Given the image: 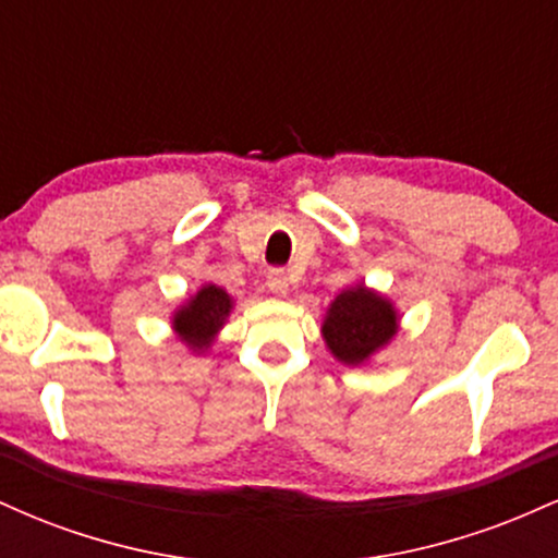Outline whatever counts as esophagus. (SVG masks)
<instances>
[{"label":"esophagus","instance_id":"1","mask_svg":"<svg viewBox=\"0 0 558 558\" xmlns=\"http://www.w3.org/2000/svg\"><path fill=\"white\" fill-rule=\"evenodd\" d=\"M267 288H270L275 296H286L288 288H291V278L283 270H272L267 275Z\"/></svg>","mask_w":558,"mask_h":558}]
</instances>
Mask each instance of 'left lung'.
Masks as SVG:
<instances>
[{
  "instance_id": "1",
  "label": "left lung",
  "mask_w": 558,
  "mask_h": 558,
  "mask_svg": "<svg viewBox=\"0 0 558 558\" xmlns=\"http://www.w3.org/2000/svg\"><path fill=\"white\" fill-rule=\"evenodd\" d=\"M401 315L386 293L356 283L343 288L330 301L323 317V341L332 360L345 367H362L373 362L399 336Z\"/></svg>"
}]
</instances>
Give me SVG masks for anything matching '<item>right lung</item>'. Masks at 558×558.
Masks as SVG:
<instances>
[{"label": "right lung", "mask_w": 558, "mask_h": 558, "mask_svg": "<svg viewBox=\"0 0 558 558\" xmlns=\"http://www.w3.org/2000/svg\"><path fill=\"white\" fill-rule=\"evenodd\" d=\"M233 306L235 299L230 296L226 288L204 283L194 296H189L181 306H175L170 317V328L185 349L202 356L213 349L215 338L226 328Z\"/></svg>", "instance_id": "obj_1"}]
</instances>
